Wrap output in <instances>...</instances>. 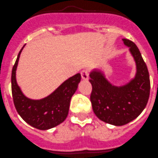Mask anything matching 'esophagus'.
<instances>
[{
    "mask_svg": "<svg viewBox=\"0 0 158 158\" xmlns=\"http://www.w3.org/2000/svg\"><path fill=\"white\" fill-rule=\"evenodd\" d=\"M81 78L83 80H88V70H83L81 72Z\"/></svg>",
    "mask_w": 158,
    "mask_h": 158,
    "instance_id": "esophagus-1",
    "label": "esophagus"
}]
</instances>
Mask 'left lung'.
<instances>
[{"instance_id": "left-lung-1", "label": "left lung", "mask_w": 158, "mask_h": 158, "mask_svg": "<svg viewBox=\"0 0 158 158\" xmlns=\"http://www.w3.org/2000/svg\"><path fill=\"white\" fill-rule=\"evenodd\" d=\"M123 41L136 64V74L128 83L120 86L112 85L102 70L94 69L89 77L92 91L91 102L96 116L114 126H123L139 116L148 104L151 89L148 67L134 43Z\"/></svg>"}]
</instances>
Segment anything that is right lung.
Segmentation results:
<instances>
[{
    "label": "right lung",
    "mask_w": 158,
    "mask_h": 158,
    "mask_svg": "<svg viewBox=\"0 0 158 158\" xmlns=\"http://www.w3.org/2000/svg\"><path fill=\"white\" fill-rule=\"evenodd\" d=\"M22 48L18 55L11 73V91L18 113L31 127L46 130L62 123L68 115L70 99L81 81L80 73H77L63 82L53 92L42 99H31L22 93L16 81V70Z\"/></svg>",
    "instance_id": "right-lung-1"
}]
</instances>
